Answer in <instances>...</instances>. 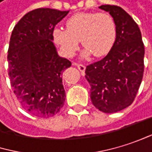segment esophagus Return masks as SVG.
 Returning a JSON list of instances; mask_svg holds the SVG:
<instances>
[{
	"instance_id": "obj_1",
	"label": "esophagus",
	"mask_w": 152,
	"mask_h": 152,
	"mask_svg": "<svg viewBox=\"0 0 152 152\" xmlns=\"http://www.w3.org/2000/svg\"><path fill=\"white\" fill-rule=\"evenodd\" d=\"M73 65L77 66V68H78L82 73H84V72H85V70H86V66H85V65H83V64H75V63H74Z\"/></svg>"
}]
</instances>
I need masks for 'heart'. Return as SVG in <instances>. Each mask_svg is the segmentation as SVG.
Masks as SVG:
<instances>
[{"instance_id":"1","label":"heart","mask_w":152,"mask_h":152,"mask_svg":"<svg viewBox=\"0 0 152 152\" xmlns=\"http://www.w3.org/2000/svg\"><path fill=\"white\" fill-rule=\"evenodd\" d=\"M66 28L53 30V39L62 52L71 57L77 50L81 40L86 47L83 56L94 54L102 57L110 52L117 38V27L113 18L104 12H81L70 17Z\"/></svg>"}]
</instances>
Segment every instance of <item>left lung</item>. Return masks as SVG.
I'll use <instances>...</instances> for the list:
<instances>
[{
  "mask_svg": "<svg viewBox=\"0 0 152 152\" xmlns=\"http://www.w3.org/2000/svg\"><path fill=\"white\" fill-rule=\"evenodd\" d=\"M117 27V38L102 59L90 64L86 78L91 86L94 106L104 113H115L130 106L141 86L144 70V45L138 25L122 8L102 5Z\"/></svg>",
  "mask_w": 152,
  "mask_h": 152,
  "instance_id": "8db88e82",
  "label": "left lung"
}]
</instances>
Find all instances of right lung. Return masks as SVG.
I'll return each mask as SVG.
<instances>
[{
  "label": "right lung",
  "mask_w": 152,
  "mask_h": 152,
  "mask_svg": "<svg viewBox=\"0 0 152 152\" xmlns=\"http://www.w3.org/2000/svg\"><path fill=\"white\" fill-rule=\"evenodd\" d=\"M68 11L39 8L15 26L8 50L11 87L27 112L49 118L63 107L66 94L61 75L71 62L58 55L52 42L55 26Z\"/></svg>",
  "instance_id": "right-lung-1"
}]
</instances>
